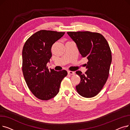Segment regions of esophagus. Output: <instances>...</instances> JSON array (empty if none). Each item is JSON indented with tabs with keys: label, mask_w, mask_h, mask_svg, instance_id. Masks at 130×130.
Returning a JSON list of instances; mask_svg holds the SVG:
<instances>
[{
	"label": "esophagus",
	"mask_w": 130,
	"mask_h": 130,
	"mask_svg": "<svg viewBox=\"0 0 130 130\" xmlns=\"http://www.w3.org/2000/svg\"><path fill=\"white\" fill-rule=\"evenodd\" d=\"M68 74L70 75H74L75 74V72H73V71H68Z\"/></svg>",
	"instance_id": "1"
}]
</instances>
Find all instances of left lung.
I'll return each instance as SVG.
<instances>
[{
	"instance_id": "obj_1",
	"label": "left lung",
	"mask_w": 130,
	"mask_h": 130,
	"mask_svg": "<svg viewBox=\"0 0 130 130\" xmlns=\"http://www.w3.org/2000/svg\"><path fill=\"white\" fill-rule=\"evenodd\" d=\"M67 33L76 43L82 57L88 59L85 74L76 72L80 77L79 84L76 86V91L82 96L93 98L100 93L108 78L112 61L110 47L104 37L98 32Z\"/></svg>"
}]
</instances>
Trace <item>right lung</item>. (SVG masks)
Instances as JSON below:
<instances>
[{
    "label": "right lung",
    "instance_id": "1",
    "mask_svg": "<svg viewBox=\"0 0 130 130\" xmlns=\"http://www.w3.org/2000/svg\"><path fill=\"white\" fill-rule=\"evenodd\" d=\"M65 32L41 30L25 42L22 52V71L31 93L38 99L49 100L59 91L61 80L66 76L65 70H49L47 63L52 57V45Z\"/></svg>",
    "mask_w": 130,
    "mask_h": 130
}]
</instances>
